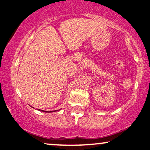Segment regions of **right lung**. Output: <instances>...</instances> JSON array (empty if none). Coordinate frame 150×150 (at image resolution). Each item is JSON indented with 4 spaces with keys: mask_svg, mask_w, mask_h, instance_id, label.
<instances>
[{
    "mask_svg": "<svg viewBox=\"0 0 150 150\" xmlns=\"http://www.w3.org/2000/svg\"><path fill=\"white\" fill-rule=\"evenodd\" d=\"M39 111H44V112H46V113H51V112H54V111H44V110H39Z\"/></svg>",
    "mask_w": 150,
    "mask_h": 150,
    "instance_id": "add662e5",
    "label": "right lung"
}]
</instances>
